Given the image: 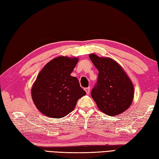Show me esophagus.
I'll use <instances>...</instances> for the list:
<instances>
[{
    "instance_id": "esophagus-1",
    "label": "esophagus",
    "mask_w": 159,
    "mask_h": 159,
    "mask_svg": "<svg viewBox=\"0 0 159 159\" xmlns=\"http://www.w3.org/2000/svg\"><path fill=\"white\" fill-rule=\"evenodd\" d=\"M85 91H86V93L89 94V92H90V87L85 88Z\"/></svg>"
}]
</instances>
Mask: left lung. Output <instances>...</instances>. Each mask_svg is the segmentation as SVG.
I'll return each instance as SVG.
<instances>
[{
    "mask_svg": "<svg viewBox=\"0 0 159 159\" xmlns=\"http://www.w3.org/2000/svg\"><path fill=\"white\" fill-rule=\"evenodd\" d=\"M89 57L98 70L97 82L91 97L101 111L116 116L126 111L133 101L134 86L126 73L111 58L99 57L91 54Z\"/></svg>",
    "mask_w": 159,
    "mask_h": 159,
    "instance_id": "1",
    "label": "left lung"
}]
</instances>
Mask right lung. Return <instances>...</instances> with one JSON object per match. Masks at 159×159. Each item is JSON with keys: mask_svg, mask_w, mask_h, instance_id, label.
Listing matches in <instances>:
<instances>
[{"mask_svg": "<svg viewBox=\"0 0 159 159\" xmlns=\"http://www.w3.org/2000/svg\"><path fill=\"white\" fill-rule=\"evenodd\" d=\"M77 58L58 57L45 66L32 88V98L45 116L60 118L73 111L77 102L86 95L77 77L70 73Z\"/></svg>", "mask_w": 159, "mask_h": 159, "instance_id": "1", "label": "right lung"}]
</instances>
